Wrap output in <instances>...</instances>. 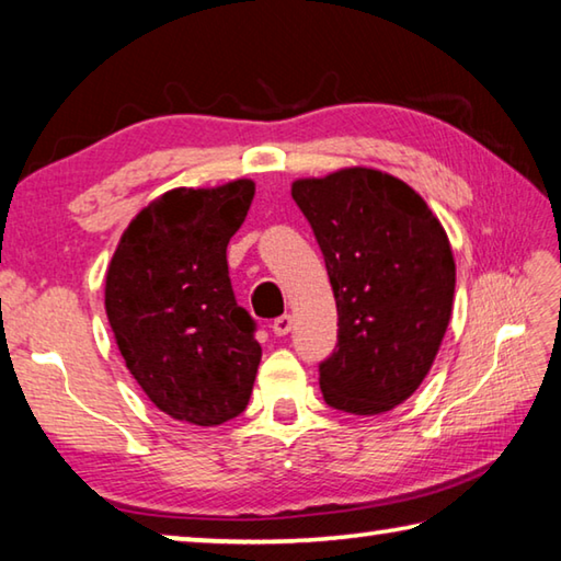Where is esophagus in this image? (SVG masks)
Returning a JSON list of instances; mask_svg holds the SVG:
<instances>
[{"label":"esophagus","instance_id":"1","mask_svg":"<svg viewBox=\"0 0 561 561\" xmlns=\"http://www.w3.org/2000/svg\"><path fill=\"white\" fill-rule=\"evenodd\" d=\"M291 324H294V319L289 314H282V317H277V319L272 321V331L277 336H287L289 331H291Z\"/></svg>","mask_w":561,"mask_h":561}]
</instances>
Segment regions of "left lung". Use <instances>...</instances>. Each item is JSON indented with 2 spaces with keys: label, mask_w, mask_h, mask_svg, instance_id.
Segmentation results:
<instances>
[{
  "label": "left lung",
  "mask_w": 561,
  "mask_h": 561,
  "mask_svg": "<svg viewBox=\"0 0 561 561\" xmlns=\"http://www.w3.org/2000/svg\"><path fill=\"white\" fill-rule=\"evenodd\" d=\"M324 254L339 311L319 364L324 401L378 415L428 376L453 314L455 260L438 217L411 185L374 168L291 183Z\"/></svg>",
  "instance_id": "8db88e82"
}]
</instances>
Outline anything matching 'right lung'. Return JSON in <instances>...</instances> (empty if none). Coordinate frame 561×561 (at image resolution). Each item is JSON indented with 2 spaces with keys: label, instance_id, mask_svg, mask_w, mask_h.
Instances as JSON below:
<instances>
[{
  "label": "right lung",
  "instance_id": "right-lung-1",
  "mask_svg": "<svg viewBox=\"0 0 561 561\" xmlns=\"http://www.w3.org/2000/svg\"><path fill=\"white\" fill-rule=\"evenodd\" d=\"M252 180L175 187L123 232L106 272V314L128 371L175 421L220 425L250 401L262 346L237 304L227 242Z\"/></svg>",
  "mask_w": 561,
  "mask_h": 561
}]
</instances>
